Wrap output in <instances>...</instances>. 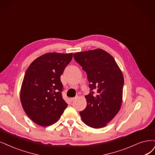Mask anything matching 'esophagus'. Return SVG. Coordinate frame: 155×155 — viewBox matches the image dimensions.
Here are the masks:
<instances>
[{"mask_svg": "<svg viewBox=\"0 0 155 155\" xmlns=\"http://www.w3.org/2000/svg\"><path fill=\"white\" fill-rule=\"evenodd\" d=\"M77 98H78V96H75V97H74V98H70V100H71V101H73L74 100H75L76 99H77Z\"/></svg>", "mask_w": 155, "mask_h": 155, "instance_id": "34e87169", "label": "esophagus"}]
</instances>
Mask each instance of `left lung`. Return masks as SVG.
<instances>
[{
    "label": "left lung",
    "instance_id": "obj_1",
    "mask_svg": "<svg viewBox=\"0 0 155 155\" xmlns=\"http://www.w3.org/2000/svg\"><path fill=\"white\" fill-rule=\"evenodd\" d=\"M73 57L87 73L91 92L87 106L80 112L82 121L93 128H104L116 116L123 101L124 77L114 57L97 48L77 52ZM93 90L97 91L93 95Z\"/></svg>",
    "mask_w": 155,
    "mask_h": 155
}]
</instances>
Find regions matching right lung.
Here are the masks:
<instances>
[{"instance_id":"add662e5","label":"right lung","mask_w":155,"mask_h":155,"mask_svg":"<svg viewBox=\"0 0 155 155\" xmlns=\"http://www.w3.org/2000/svg\"><path fill=\"white\" fill-rule=\"evenodd\" d=\"M72 57V53H47L28 67L21 86L20 101L27 115L37 124H54L68 107L61 94V76Z\"/></svg>"}]
</instances>
